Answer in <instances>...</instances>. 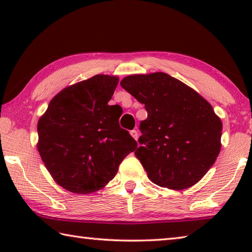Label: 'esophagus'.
Wrapping results in <instances>:
<instances>
[{"instance_id": "esophagus-1", "label": "esophagus", "mask_w": 252, "mask_h": 252, "mask_svg": "<svg viewBox=\"0 0 252 252\" xmlns=\"http://www.w3.org/2000/svg\"><path fill=\"white\" fill-rule=\"evenodd\" d=\"M130 133H131V135H132V138H133L134 140L138 139V131H136V130H132V131H130Z\"/></svg>"}]
</instances>
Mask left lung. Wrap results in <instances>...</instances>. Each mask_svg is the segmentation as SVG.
<instances>
[{"label": "left lung", "mask_w": 252, "mask_h": 252, "mask_svg": "<svg viewBox=\"0 0 252 252\" xmlns=\"http://www.w3.org/2000/svg\"><path fill=\"white\" fill-rule=\"evenodd\" d=\"M120 84L148 112L134 152L148 178L173 190L201 180L221 149L222 122L211 104L163 72L129 75Z\"/></svg>", "instance_id": "obj_1"}]
</instances>
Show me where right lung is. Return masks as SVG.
Masks as SVG:
<instances>
[{
    "label": "right lung",
    "mask_w": 252,
    "mask_h": 252,
    "mask_svg": "<svg viewBox=\"0 0 252 252\" xmlns=\"http://www.w3.org/2000/svg\"><path fill=\"white\" fill-rule=\"evenodd\" d=\"M118 76L97 74L58 93L37 122V150L59 186L74 193L103 188L138 143L109 105Z\"/></svg>",
    "instance_id": "right-lung-1"
}]
</instances>
